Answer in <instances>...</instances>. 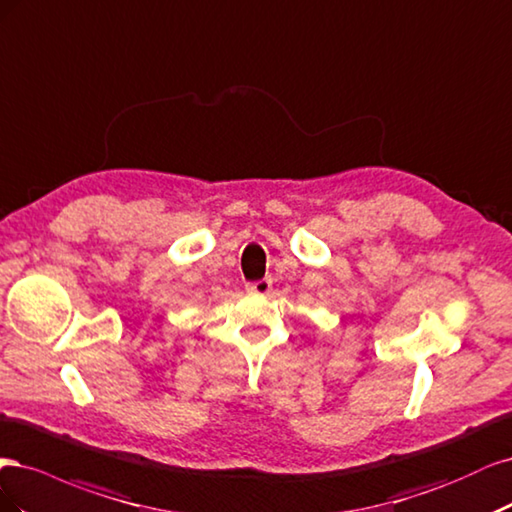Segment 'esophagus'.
Masks as SVG:
<instances>
[{
    "label": "esophagus",
    "instance_id": "1",
    "mask_svg": "<svg viewBox=\"0 0 512 512\" xmlns=\"http://www.w3.org/2000/svg\"><path fill=\"white\" fill-rule=\"evenodd\" d=\"M270 289H272V280L270 278H261V280H255V283L246 285V291L257 293V295H266Z\"/></svg>",
    "mask_w": 512,
    "mask_h": 512
}]
</instances>
